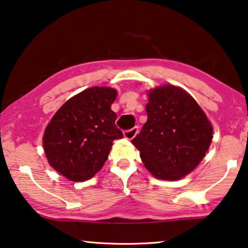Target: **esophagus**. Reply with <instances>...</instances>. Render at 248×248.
I'll return each mask as SVG.
<instances>
[{
    "instance_id": "esophagus-1",
    "label": "esophagus",
    "mask_w": 248,
    "mask_h": 248,
    "mask_svg": "<svg viewBox=\"0 0 248 248\" xmlns=\"http://www.w3.org/2000/svg\"><path fill=\"white\" fill-rule=\"evenodd\" d=\"M137 132H138V127H134V128L129 129V130H124V138H127V139H129V140H131L132 138L136 137Z\"/></svg>"
}]
</instances>
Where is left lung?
<instances>
[{"mask_svg":"<svg viewBox=\"0 0 248 248\" xmlns=\"http://www.w3.org/2000/svg\"><path fill=\"white\" fill-rule=\"evenodd\" d=\"M147 123L131 142L146 169L160 180L182 179L204 157L212 127L190 94L172 85L152 90Z\"/></svg>","mask_w":248,"mask_h":248,"instance_id":"1","label":"left lung"}]
</instances>
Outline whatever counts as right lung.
Instances as JSON below:
<instances>
[{"mask_svg":"<svg viewBox=\"0 0 248 248\" xmlns=\"http://www.w3.org/2000/svg\"><path fill=\"white\" fill-rule=\"evenodd\" d=\"M116 90L93 86L69 99L44 135L48 162L74 182L91 179L108 159L112 141L124 137L111 110Z\"/></svg>","mask_w":248,"mask_h":248,"instance_id":"add662e5","label":"right lung"}]
</instances>
